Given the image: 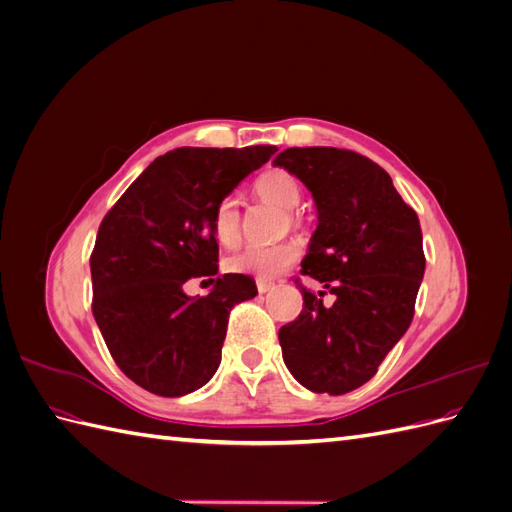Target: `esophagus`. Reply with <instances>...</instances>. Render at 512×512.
Wrapping results in <instances>:
<instances>
[{
	"label": "esophagus",
	"mask_w": 512,
	"mask_h": 512,
	"mask_svg": "<svg viewBox=\"0 0 512 512\" xmlns=\"http://www.w3.org/2000/svg\"><path fill=\"white\" fill-rule=\"evenodd\" d=\"M273 286H275V284H273L271 280H256V288H258L260 294H262V292H269Z\"/></svg>",
	"instance_id": "1"
}]
</instances>
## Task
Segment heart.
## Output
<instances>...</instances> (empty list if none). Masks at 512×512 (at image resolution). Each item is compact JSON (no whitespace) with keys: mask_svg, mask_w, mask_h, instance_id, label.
<instances>
[{"mask_svg":"<svg viewBox=\"0 0 512 512\" xmlns=\"http://www.w3.org/2000/svg\"><path fill=\"white\" fill-rule=\"evenodd\" d=\"M254 192L269 203L292 211L301 200V185L286 170H267L254 181ZM211 230L222 245H235L241 237V211L235 196H222L211 209ZM301 256V247L294 241H280L265 247H245L226 260V269L232 273L256 275L258 280L280 275Z\"/></svg>","mask_w":512,"mask_h":512,"instance_id":"obj_1","label":"heart"}]
</instances>
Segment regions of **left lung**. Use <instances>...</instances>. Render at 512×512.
Listing matches in <instances>:
<instances>
[{
  "label": "left lung",
  "instance_id": "8db88e82",
  "mask_svg": "<svg viewBox=\"0 0 512 512\" xmlns=\"http://www.w3.org/2000/svg\"><path fill=\"white\" fill-rule=\"evenodd\" d=\"M299 177L318 207L301 273L303 312L280 329L290 374L314 393L344 395L376 376L414 318L425 273L418 215L376 162L350 149L292 147L273 160ZM336 294L331 306L321 297Z\"/></svg>",
  "mask_w": 512,
  "mask_h": 512
}]
</instances>
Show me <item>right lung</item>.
Returning <instances> with one entry per match:
<instances>
[{
  "label": "right lung",
  "instance_id": "add662e5",
  "mask_svg": "<svg viewBox=\"0 0 512 512\" xmlns=\"http://www.w3.org/2000/svg\"><path fill=\"white\" fill-rule=\"evenodd\" d=\"M277 151L181 147L153 160L104 215L91 252V312L117 367L145 391L188 395L222 359L230 309L254 299L250 275L218 273L211 209ZM215 281L207 298L182 288Z\"/></svg>",
  "mask_w": 512,
  "mask_h": 512
}]
</instances>
